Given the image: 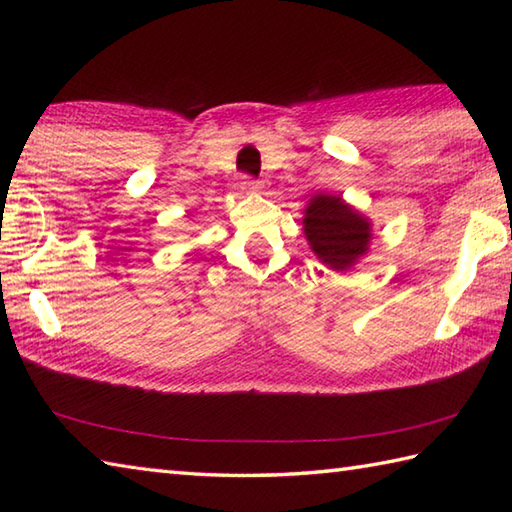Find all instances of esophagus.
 Masks as SVG:
<instances>
[{
  "instance_id": "esophagus-1",
  "label": "esophagus",
  "mask_w": 512,
  "mask_h": 512,
  "mask_svg": "<svg viewBox=\"0 0 512 512\" xmlns=\"http://www.w3.org/2000/svg\"><path fill=\"white\" fill-rule=\"evenodd\" d=\"M264 189V182H259V180H255V178H244L242 180V191H246V193H255V191H262Z\"/></svg>"
}]
</instances>
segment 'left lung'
<instances>
[{
  "label": "left lung",
  "mask_w": 512,
  "mask_h": 512,
  "mask_svg": "<svg viewBox=\"0 0 512 512\" xmlns=\"http://www.w3.org/2000/svg\"><path fill=\"white\" fill-rule=\"evenodd\" d=\"M303 233L319 262L343 273L369 250L372 222L341 195L317 193L303 215Z\"/></svg>",
  "instance_id": "8db88e82"
}]
</instances>
